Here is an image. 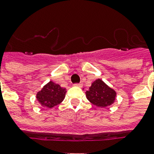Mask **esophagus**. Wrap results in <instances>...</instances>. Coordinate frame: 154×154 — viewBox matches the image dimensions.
Masks as SVG:
<instances>
[{"label":"esophagus","mask_w":154,"mask_h":154,"mask_svg":"<svg viewBox=\"0 0 154 154\" xmlns=\"http://www.w3.org/2000/svg\"><path fill=\"white\" fill-rule=\"evenodd\" d=\"M74 85H75V86H77V87H82V83H79V84H75Z\"/></svg>","instance_id":"esophagus-1"}]
</instances>
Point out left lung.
<instances>
[{"label": "left lung", "instance_id": "1", "mask_svg": "<svg viewBox=\"0 0 154 154\" xmlns=\"http://www.w3.org/2000/svg\"><path fill=\"white\" fill-rule=\"evenodd\" d=\"M85 96L93 105L100 108H105L114 103L117 93L102 80L97 79L85 92Z\"/></svg>", "mask_w": 154, "mask_h": 154}]
</instances>
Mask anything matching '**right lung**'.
<instances>
[{
  "label": "right lung",
  "mask_w": 154,
  "mask_h": 154,
  "mask_svg": "<svg viewBox=\"0 0 154 154\" xmlns=\"http://www.w3.org/2000/svg\"><path fill=\"white\" fill-rule=\"evenodd\" d=\"M66 89L50 81L36 94V98L43 107L52 109L65 99Z\"/></svg>",
  "instance_id": "add662e5"
}]
</instances>
